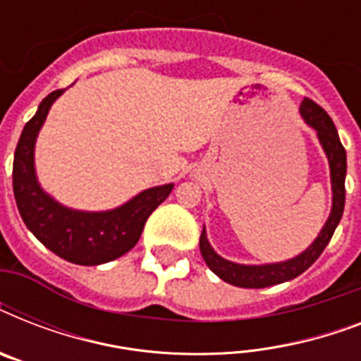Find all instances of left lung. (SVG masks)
Instances as JSON below:
<instances>
[{"mask_svg":"<svg viewBox=\"0 0 361 361\" xmlns=\"http://www.w3.org/2000/svg\"><path fill=\"white\" fill-rule=\"evenodd\" d=\"M300 114L305 120L309 127L317 130L322 149H324L328 163H330V178H331V212L330 217L319 232V236L314 241L300 252L298 257L285 260V262L275 264H260V266H247V264H236L219 257L214 251V247L209 245L206 228L200 234V252H202L204 262L208 264V268L214 271L217 277H221L226 283L241 288H264V286L279 285L285 281H290L298 275H302L317 258L322 255L326 245L330 243L334 232L343 217L345 209V176H347V152L343 147L337 129L331 118L326 114L324 109H320L319 104L311 99H303L300 106Z\"/></svg>","mask_w":361,"mask_h":361,"instance_id":"1","label":"left lung"}]
</instances>
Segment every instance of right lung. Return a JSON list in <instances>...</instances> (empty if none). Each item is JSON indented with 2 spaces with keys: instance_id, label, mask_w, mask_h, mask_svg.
I'll return each mask as SVG.
<instances>
[{
  "instance_id": "add662e5",
  "label": "right lung",
  "mask_w": 361,
  "mask_h": 361,
  "mask_svg": "<svg viewBox=\"0 0 361 361\" xmlns=\"http://www.w3.org/2000/svg\"><path fill=\"white\" fill-rule=\"evenodd\" d=\"M63 90H56L25 123L14 152L13 191L25 226L42 245L73 264L97 266L130 251L140 240L147 217L166 200L174 183L138 192L123 206L109 212H80L65 208L42 191L35 174V140L48 110Z\"/></svg>"
}]
</instances>
